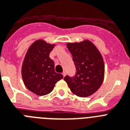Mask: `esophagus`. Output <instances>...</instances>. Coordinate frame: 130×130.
Wrapping results in <instances>:
<instances>
[{
  "instance_id": "34e87169",
  "label": "esophagus",
  "mask_w": 130,
  "mask_h": 130,
  "mask_svg": "<svg viewBox=\"0 0 130 130\" xmlns=\"http://www.w3.org/2000/svg\"><path fill=\"white\" fill-rule=\"evenodd\" d=\"M62 75H63V76H66V72H64L62 73Z\"/></svg>"
}]
</instances>
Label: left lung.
Masks as SVG:
<instances>
[{
	"label": "left lung",
	"mask_w": 130,
	"mask_h": 130,
	"mask_svg": "<svg viewBox=\"0 0 130 130\" xmlns=\"http://www.w3.org/2000/svg\"><path fill=\"white\" fill-rule=\"evenodd\" d=\"M67 48L72 54L76 68V74L64 80L73 94L85 98L94 94L104 79V62L97 47L89 40L80 42H68Z\"/></svg>",
	"instance_id": "left-lung-1"
}]
</instances>
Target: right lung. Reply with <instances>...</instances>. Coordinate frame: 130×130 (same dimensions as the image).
<instances>
[{
  "mask_svg": "<svg viewBox=\"0 0 130 130\" xmlns=\"http://www.w3.org/2000/svg\"><path fill=\"white\" fill-rule=\"evenodd\" d=\"M55 44L36 40L29 46L22 62L21 74L28 90L38 96H45L53 90L55 84L63 78L56 72L54 63L49 57Z\"/></svg>",
  "mask_w": 130,
  "mask_h": 130,
  "instance_id": "right-lung-1",
  "label": "right lung"
}]
</instances>
